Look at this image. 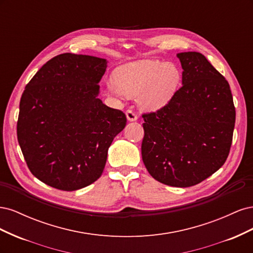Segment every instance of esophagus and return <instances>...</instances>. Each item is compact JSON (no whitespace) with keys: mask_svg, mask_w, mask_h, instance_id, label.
Instances as JSON below:
<instances>
[{"mask_svg":"<svg viewBox=\"0 0 253 253\" xmlns=\"http://www.w3.org/2000/svg\"><path fill=\"white\" fill-rule=\"evenodd\" d=\"M126 118L128 121H136L137 120V115L133 110H127L126 112Z\"/></svg>","mask_w":253,"mask_h":253,"instance_id":"1","label":"esophagus"}]
</instances>
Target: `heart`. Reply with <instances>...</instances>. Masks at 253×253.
<instances>
[{
  "mask_svg": "<svg viewBox=\"0 0 253 253\" xmlns=\"http://www.w3.org/2000/svg\"><path fill=\"white\" fill-rule=\"evenodd\" d=\"M180 79L181 73L176 65L144 60L117 68L114 80L108 82V87L119 97L138 95L141 108L156 111L171 100Z\"/></svg>",
  "mask_w": 253,
  "mask_h": 253,
  "instance_id": "b5f03b06",
  "label": "heart"
}]
</instances>
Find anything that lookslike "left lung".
I'll return each mask as SVG.
<instances>
[{
    "label": "left lung",
    "mask_w": 253,
    "mask_h": 253,
    "mask_svg": "<svg viewBox=\"0 0 253 253\" xmlns=\"http://www.w3.org/2000/svg\"><path fill=\"white\" fill-rule=\"evenodd\" d=\"M182 86L164 108L143 114V164L171 187L197 185L223 166L230 152L235 108L228 81L201 52L177 53Z\"/></svg>",
    "instance_id": "8db88e82"
}]
</instances>
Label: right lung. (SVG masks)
Segmentation results:
<instances>
[{
	"label": "right lung",
	"instance_id": "1",
	"mask_svg": "<svg viewBox=\"0 0 253 253\" xmlns=\"http://www.w3.org/2000/svg\"><path fill=\"white\" fill-rule=\"evenodd\" d=\"M106 60L62 53L47 61L23 91L18 141L28 169L63 191L100 177L114 138L126 125L124 112L98 98Z\"/></svg>",
	"mask_w": 253,
	"mask_h": 253
}]
</instances>
